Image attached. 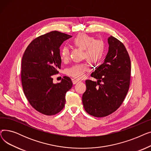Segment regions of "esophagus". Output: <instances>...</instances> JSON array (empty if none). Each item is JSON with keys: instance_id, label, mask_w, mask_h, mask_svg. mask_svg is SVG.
I'll list each match as a JSON object with an SVG mask.
<instances>
[{"instance_id": "34e87169", "label": "esophagus", "mask_w": 151, "mask_h": 151, "mask_svg": "<svg viewBox=\"0 0 151 151\" xmlns=\"http://www.w3.org/2000/svg\"><path fill=\"white\" fill-rule=\"evenodd\" d=\"M80 81L78 80H75V79H72V82H73V84H76L78 82H79Z\"/></svg>"}]
</instances>
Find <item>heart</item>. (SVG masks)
Wrapping results in <instances>:
<instances>
[{"mask_svg":"<svg viewBox=\"0 0 151 151\" xmlns=\"http://www.w3.org/2000/svg\"><path fill=\"white\" fill-rule=\"evenodd\" d=\"M72 45L84 50L83 58L92 64H96L104 57L105 44L101 40H96L93 37L86 34L77 35L71 42ZM60 58L62 61L67 62L70 58V50L67 47H63L60 51ZM88 70L86 63L76 64L67 70V74L76 79H81Z\"/></svg>","mask_w":151,"mask_h":151,"instance_id":"heart-1","label":"heart"}]
</instances>
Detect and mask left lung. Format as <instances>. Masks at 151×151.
I'll list each match as a JSON object with an SVG mask.
<instances>
[{
    "label": "left lung",
    "mask_w": 151,
    "mask_h": 151,
    "mask_svg": "<svg viewBox=\"0 0 151 151\" xmlns=\"http://www.w3.org/2000/svg\"><path fill=\"white\" fill-rule=\"evenodd\" d=\"M108 52L102 63L91 74L97 80L86 81V90L82 101L86 111L102 117L116 111L128 92L131 62L124 44L113 36L108 38Z\"/></svg>",
    "instance_id": "obj_1"
}]
</instances>
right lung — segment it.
Instances as JSON below:
<instances>
[{
    "label": "right lung",
    "instance_id": "right-lung-1",
    "mask_svg": "<svg viewBox=\"0 0 151 151\" xmlns=\"http://www.w3.org/2000/svg\"><path fill=\"white\" fill-rule=\"evenodd\" d=\"M68 34L52 31L39 36L28 45L21 62V82L30 105L47 116L59 113L65 104V95L73 86L68 76L53 83L52 76L59 73L61 58L59 47Z\"/></svg>",
    "mask_w": 151,
    "mask_h": 151
}]
</instances>
